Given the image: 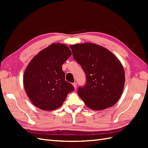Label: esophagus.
I'll use <instances>...</instances> for the list:
<instances>
[{"label": "esophagus", "instance_id": "1", "mask_svg": "<svg viewBox=\"0 0 148 148\" xmlns=\"http://www.w3.org/2000/svg\"><path fill=\"white\" fill-rule=\"evenodd\" d=\"M73 87H74V88L76 89V88H77V83L76 82H74V83H73Z\"/></svg>", "mask_w": 148, "mask_h": 148}]
</instances>
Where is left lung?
I'll use <instances>...</instances> for the list:
<instances>
[{"instance_id":"8db88e82","label":"left lung","mask_w":148,"mask_h":148,"mask_svg":"<svg viewBox=\"0 0 148 148\" xmlns=\"http://www.w3.org/2000/svg\"><path fill=\"white\" fill-rule=\"evenodd\" d=\"M73 59L86 75V84L78 94L86 105L95 110L114 106L121 96L125 82L123 66L105 48L92 43L70 45Z\"/></svg>"}]
</instances>
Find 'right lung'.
I'll return each mask as SVG.
<instances>
[{
  "mask_svg": "<svg viewBox=\"0 0 148 148\" xmlns=\"http://www.w3.org/2000/svg\"><path fill=\"white\" fill-rule=\"evenodd\" d=\"M71 55L68 47L53 43L33 57L24 72L23 86L32 103L43 110L61 106L74 87L65 80L62 65Z\"/></svg>",
  "mask_w": 148,
  "mask_h": 148,
  "instance_id": "1",
  "label": "right lung"
}]
</instances>
